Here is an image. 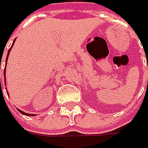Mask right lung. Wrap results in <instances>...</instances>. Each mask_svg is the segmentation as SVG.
<instances>
[{
	"label": "right lung",
	"mask_w": 148,
	"mask_h": 148,
	"mask_svg": "<svg viewBox=\"0 0 148 148\" xmlns=\"http://www.w3.org/2000/svg\"><path fill=\"white\" fill-rule=\"evenodd\" d=\"M15 40H16V38H15L14 40V43H13V45L11 46V48L8 49V55H7V59H6V61H8V56H9V53H10V51H11V49H12V48H13V46L14 45V42ZM1 65V63H0ZM6 65H7V62H6ZM4 81H5V86H6V67H5V69H4ZM0 86H1V79H0ZM7 92H8V91H7ZM18 111L21 113V114H23V115H25V116H34V114H28V113H25V112H24V111H22V110H18Z\"/></svg>",
	"instance_id": "right-lung-1"
}]
</instances>
